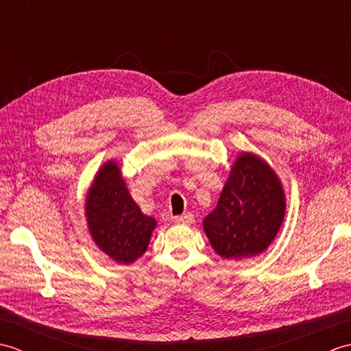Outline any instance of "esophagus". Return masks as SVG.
I'll return each mask as SVG.
<instances>
[{
	"label": "esophagus",
	"instance_id": "34e87169",
	"mask_svg": "<svg viewBox=\"0 0 351 351\" xmlns=\"http://www.w3.org/2000/svg\"><path fill=\"white\" fill-rule=\"evenodd\" d=\"M173 221L178 223V225H191V223L195 221V215H193L191 213L182 214V215H176V217L173 219Z\"/></svg>",
	"mask_w": 351,
	"mask_h": 351
}]
</instances>
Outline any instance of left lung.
<instances>
[{
	"instance_id": "obj_1",
	"label": "left lung",
	"mask_w": 351,
	"mask_h": 351,
	"mask_svg": "<svg viewBox=\"0 0 351 351\" xmlns=\"http://www.w3.org/2000/svg\"><path fill=\"white\" fill-rule=\"evenodd\" d=\"M285 193L278 175L258 155L243 152L230 167L204 230L225 259L256 256L271 244L285 217Z\"/></svg>"
}]
</instances>
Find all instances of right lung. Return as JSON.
I'll return each mask as SVG.
<instances>
[{"label": "right lung", "instance_id": "add662e5", "mask_svg": "<svg viewBox=\"0 0 351 351\" xmlns=\"http://www.w3.org/2000/svg\"><path fill=\"white\" fill-rule=\"evenodd\" d=\"M86 217L95 244L125 265L143 255L156 226V220L134 202L113 160L104 164L88 189Z\"/></svg>", "mask_w": 351, "mask_h": 351}]
</instances>
